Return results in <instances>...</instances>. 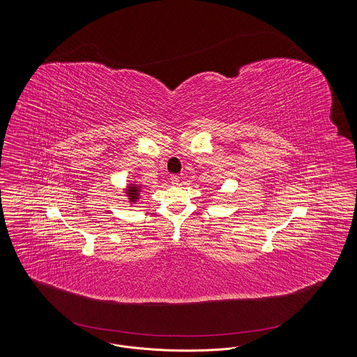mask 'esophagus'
Masks as SVG:
<instances>
[{
  "instance_id": "1",
  "label": "esophagus",
  "mask_w": 357,
  "mask_h": 357,
  "mask_svg": "<svg viewBox=\"0 0 357 357\" xmlns=\"http://www.w3.org/2000/svg\"><path fill=\"white\" fill-rule=\"evenodd\" d=\"M171 183L174 185V186H176V185H179V176H176V175H172L170 178Z\"/></svg>"
}]
</instances>
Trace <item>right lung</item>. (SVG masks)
Returning a JSON list of instances; mask_svg holds the SVG:
<instances>
[{"label":"right lung","mask_w":357,"mask_h":357,"mask_svg":"<svg viewBox=\"0 0 357 357\" xmlns=\"http://www.w3.org/2000/svg\"><path fill=\"white\" fill-rule=\"evenodd\" d=\"M126 190V195L130 204H135L137 199L140 198V192H142V186L137 185L136 182L134 183H128V186L124 188Z\"/></svg>","instance_id":"1"}]
</instances>
